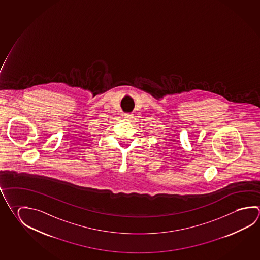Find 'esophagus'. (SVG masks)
I'll return each mask as SVG.
<instances>
[{
	"label": "esophagus",
	"instance_id": "obj_1",
	"mask_svg": "<svg viewBox=\"0 0 260 260\" xmlns=\"http://www.w3.org/2000/svg\"><path fill=\"white\" fill-rule=\"evenodd\" d=\"M124 118H125V119H127V120H132V118H133V114L132 113H125L124 114Z\"/></svg>",
	"mask_w": 260,
	"mask_h": 260
}]
</instances>
